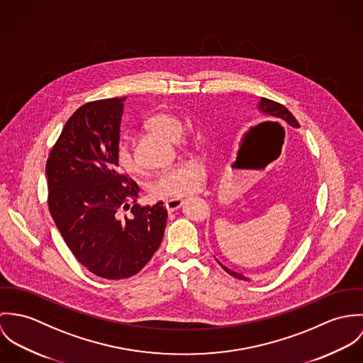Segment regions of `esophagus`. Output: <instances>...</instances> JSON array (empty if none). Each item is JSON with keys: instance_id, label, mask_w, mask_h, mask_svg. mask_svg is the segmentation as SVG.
I'll return each mask as SVG.
<instances>
[{"instance_id": "1", "label": "esophagus", "mask_w": 363, "mask_h": 363, "mask_svg": "<svg viewBox=\"0 0 363 363\" xmlns=\"http://www.w3.org/2000/svg\"><path fill=\"white\" fill-rule=\"evenodd\" d=\"M182 204H184L182 199H169V201H165L164 206H165V208H167L168 213H172V211L178 210Z\"/></svg>"}]
</instances>
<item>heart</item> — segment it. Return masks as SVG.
Wrapping results in <instances>:
<instances>
[{"instance_id":"obj_1","label":"heart","mask_w":363,"mask_h":363,"mask_svg":"<svg viewBox=\"0 0 363 363\" xmlns=\"http://www.w3.org/2000/svg\"><path fill=\"white\" fill-rule=\"evenodd\" d=\"M146 125L153 132L177 142L184 132V122L175 114L162 111L152 116ZM116 162L126 174L139 171L130 145L121 139L116 146ZM206 179V168L198 162H181L159 172L149 184V192L156 199H182L198 192Z\"/></svg>"}]
</instances>
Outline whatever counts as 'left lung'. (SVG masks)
I'll list each match as a JSON object with an SVG mask.
<instances>
[{"label":"left lung","mask_w":363,"mask_h":363,"mask_svg":"<svg viewBox=\"0 0 363 363\" xmlns=\"http://www.w3.org/2000/svg\"><path fill=\"white\" fill-rule=\"evenodd\" d=\"M257 108H259L264 116L270 117L272 120H277V121L281 122L284 125L288 123V125H291L292 128H299V122L296 121V118L288 111V108L284 107L280 103H276V101H273V100H269V99H266V97H262L260 101H259V107H257ZM217 262H218V260H217ZM218 264H220L230 276H233V277H235V279H238V280H245V281L249 280V279H246L245 276H242L240 273L230 270L228 267H225V266L221 264L220 262H218Z\"/></svg>","instance_id":"obj_1"}]
</instances>
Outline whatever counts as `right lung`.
<instances>
[{
  "mask_svg": "<svg viewBox=\"0 0 363 363\" xmlns=\"http://www.w3.org/2000/svg\"><path fill=\"white\" fill-rule=\"evenodd\" d=\"M125 97L90 101L67 121L45 164L48 208L90 273L121 280L139 273L162 241L167 210L136 204L139 186L118 171L116 146ZM131 210V216L124 211Z\"/></svg>",
  "mask_w": 363,
  "mask_h": 363,
  "instance_id": "obj_1",
  "label": "right lung"
}]
</instances>
